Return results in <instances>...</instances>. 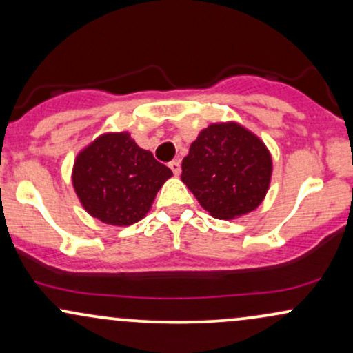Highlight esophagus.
<instances>
[{
    "label": "esophagus",
    "instance_id": "34e87169",
    "mask_svg": "<svg viewBox=\"0 0 353 353\" xmlns=\"http://www.w3.org/2000/svg\"><path fill=\"white\" fill-rule=\"evenodd\" d=\"M169 168H171V171L174 172V176H179L181 174V163L179 159H174L169 163Z\"/></svg>",
    "mask_w": 353,
    "mask_h": 353
}]
</instances>
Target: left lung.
Instances as JSON below:
<instances>
[{"mask_svg":"<svg viewBox=\"0 0 353 353\" xmlns=\"http://www.w3.org/2000/svg\"><path fill=\"white\" fill-rule=\"evenodd\" d=\"M272 176L269 149L237 123L202 129L182 159L181 179L216 219H236L264 201Z\"/></svg>","mask_w":353,"mask_h":353,"instance_id":"1","label":"left lung"}]
</instances>
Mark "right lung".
I'll use <instances>...</instances> for the list:
<instances>
[{
	"label": "right lung",
	"instance_id": "1",
	"mask_svg": "<svg viewBox=\"0 0 353 353\" xmlns=\"http://www.w3.org/2000/svg\"><path fill=\"white\" fill-rule=\"evenodd\" d=\"M171 176V169L141 149L129 132H106L74 159L72 188L89 216L123 228L149 212Z\"/></svg>",
	"mask_w": 353,
	"mask_h": 353
}]
</instances>
